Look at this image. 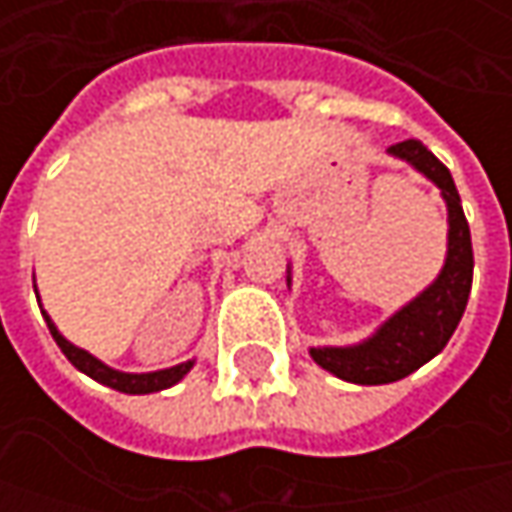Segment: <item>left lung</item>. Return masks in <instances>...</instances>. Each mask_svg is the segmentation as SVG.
<instances>
[{
  "label": "left lung",
  "mask_w": 512,
  "mask_h": 512,
  "mask_svg": "<svg viewBox=\"0 0 512 512\" xmlns=\"http://www.w3.org/2000/svg\"><path fill=\"white\" fill-rule=\"evenodd\" d=\"M393 156L410 162L436 182L447 202V259L442 273L410 305L390 316L367 342L353 347H310V356L319 367L330 370L344 382L390 384L410 376L436 353H442L453 330L462 322L470 285H473V245L470 227L464 219L462 199L453 185L450 170L424 148L419 139H407L390 148Z\"/></svg>",
  "instance_id": "left-lung-1"
}]
</instances>
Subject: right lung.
Listing matches in <instances>:
<instances>
[{"label": "right lung", "instance_id": "obj_1", "mask_svg": "<svg viewBox=\"0 0 512 512\" xmlns=\"http://www.w3.org/2000/svg\"><path fill=\"white\" fill-rule=\"evenodd\" d=\"M36 290V287H33ZM42 316H45V322L50 327V336L56 339V344L62 347V353L68 356V362L76 367V370H82L85 376L90 379H96L99 384H108L113 390H119V393H133V396H139V393H156V390H165L170 384H176L182 376H185L187 370L193 367V362L185 364H176V367H168V370H156V373H122V370H113L108 364H102L96 356H90L88 350H82V347H76V344H70L56 325L50 322V316L42 310Z\"/></svg>", "mask_w": 512, "mask_h": 512}]
</instances>
